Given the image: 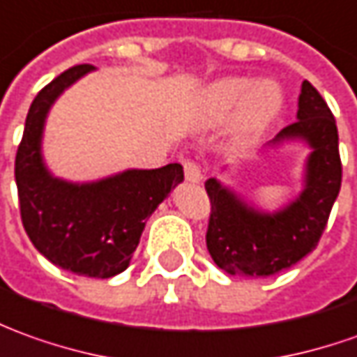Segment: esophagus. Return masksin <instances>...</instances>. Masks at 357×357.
I'll return each instance as SVG.
<instances>
[{"mask_svg":"<svg viewBox=\"0 0 357 357\" xmlns=\"http://www.w3.org/2000/svg\"><path fill=\"white\" fill-rule=\"evenodd\" d=\"M183 174H185V179L191 181V183L203 181V172H201V166H199L195 160H185L183 162Z\"/></svg>","mask_w":357,"mask_h":357,"instance_id":"34e87169","label":"esophagus"}]
</instances>
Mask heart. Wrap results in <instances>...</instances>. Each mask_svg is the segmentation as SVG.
Returning a JSON list of instances; mask_svg holds the SVG:
<instances>
[{"label": "heart", "instance_id": "1", "mask_svg": "<svg viewBox=\"0 0 357 357\" xmlns=\"http://www.w3.org/2000/svg\"><path fill=\"white\" fill-rule=\"evenodd\" d=\"M283 105L280 86L271 79L254 84L248 77H227L215 82L203 97V121L219 125L229 121L236 109L242 132H260L278 117Z\"/></svg>", "mask_w": 357, "mask_h": 357}]
</instances>
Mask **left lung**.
I'll return each instance as SVG.
<instances>
[{
  "instance_id": "left-lung-1",
  "label": "left lung",
  "mask_w": 357,
  "mask_h": 357,
  "mask_svg": "<svg viewBox=\"0 0 357 357\" xmlns=\"http://www.w3.org/2000/svg\"><path fill=\"white\" fill-rule=\"evenodd\" d=\"M303 138L312 148L305 169V189L278 213H260L246 205L215 178L205 181L211 201L207 250L230 275L268 278L287 270L317 248L342 183L338 128L326 101L305 79L297 121L271 144Z\"/></svg>"
}]
</instances>
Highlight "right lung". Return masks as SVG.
I'll return each mask as SVG.
<instances>
[{
    "instance_id": "obj_1",
    "label": "right lung",
    "mask_w": 357,
    "mask_h": 357,
    "mask_svg": "<svg viewBox=\"0 0 357 357\" xmlns=\"http://www.w3.org/2000/svg\"><path fill=\"white\" fill-rule=\"evenodd\" d=\"M93 66L79 64L45 86L31 103L15 156L19 209L35 248L62 270L107 280L128 268L146 219L183 179L179 164L127 169L93 183L52 178L40 154L48 109Z\"/></svg>"
}]
</instances>
